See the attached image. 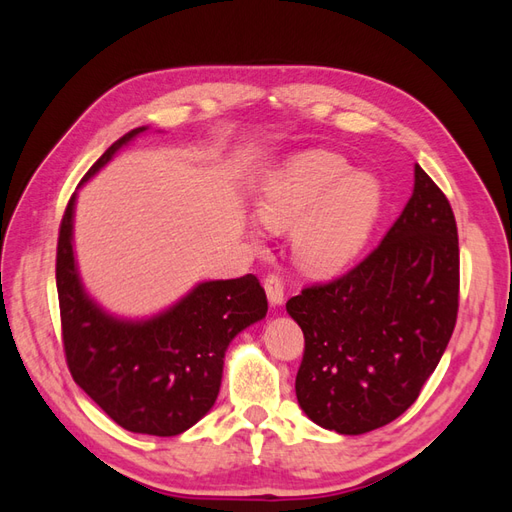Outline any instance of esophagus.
Masks as SVG:
<instances>
[{
	"instance_id": "obj_1",
	"label": "esophagus",
	"mask_w": 512,
	"mask_h": 512,
	"mask_svg": "<svg viewBox=\"0 0 512 512\" xmlns=\"http://www.w3.org/2000/svg\"><path fill=\"white\" fill-rule=\"evenodd\" d=\"M265 290L271 305H282L284 301V280L277 273H269L265 277Z\"/></svg>"
}]
</instances>
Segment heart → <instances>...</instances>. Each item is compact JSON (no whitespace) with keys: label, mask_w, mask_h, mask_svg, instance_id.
<instances>
[{"label":"heart","mask_w":512,"mask_h":512,"mask_svg":"<svg viewBox=\"0 0 512 512\" xmlns=\"http://www.w3.org/2000/svg\"><path fill=\"white\" fill-rule=\"evenodd\" d=\"M382 200L374 175L352 170L331 151H303L262 183L258 220L271 230H294V250L309 271H331L365 243Z\"/></svg>","instance_id":"obj_1"}]
</instances>
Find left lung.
Listing matches in <instances>:
<instances>
[{
  "instance_id": "obj_1",
  "label": "left lung",
  "mask_w": 512,
  "mask_h": 512,
  "mask_svg": "<svg viewBox=\"0 0 512 512\" xmlns=\"http://www.w3.org/2000/svg\"><path fill=\"white\" fill-rule=\"evenodd\" d=\"M305 337L303 412L359 436L404 414L438 367L459 309V239L451 203L421 166L380 245L327 284L288 299Z\"/></svg>"
}]
</instances>
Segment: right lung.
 Instances as JSON below:
<instances>
[{
	"label": "right lung",
	"instance_id": "obj_1",
	"mask_svg": "<svg viewBox=\"0 0 512 512\" xmlns=\"http://www.w3.org/2000/svg\"><path fill=\"white\" fill-rule=\"evenodd\" d=\"M147 128L123 134L87 170L94 177ZM70 196L57 239V294L66 363L74 382L117 425L147 436H179L203 418L220 393L224 354L232 337L267 316L258 277L198 284L164 314L128 322L108 316L87 297L72 252Z\"/></svg>",
	"mask_w": 512,
	"mask_h": 512
}]
</instances>
